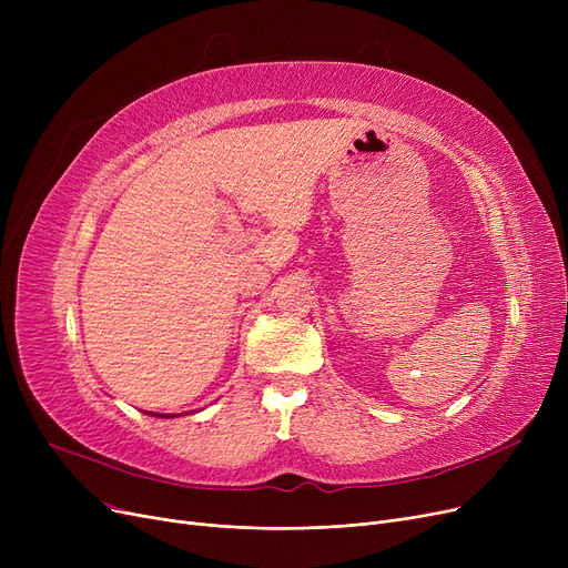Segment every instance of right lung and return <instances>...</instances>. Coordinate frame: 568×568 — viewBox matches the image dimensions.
I'll use <instances>...</instances> for the list:
<instances>
[{"mask_svg":"<svg viewBox=\"0 0 568 568\" xmlns=\"http://www.w3.org/2000/svg\"><path fill=\"white\" fill-rule=\"evenodd\" d=\"M159 416H161V414H159Z\"/></svg>","mask_w":568,"mask_h":568,"instance_id":"1","label":"right lung"}]
</instances>
